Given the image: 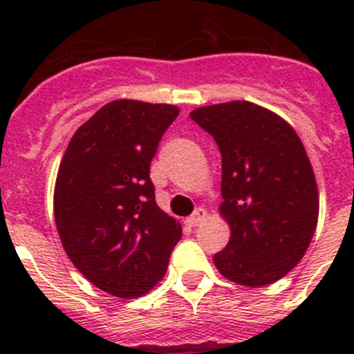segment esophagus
Here are the masks:
<instances>
[{
    "label": "esophagus",
    "instance_id": "obj_1",
    "mask_svg": "<svg viewBox=\"0 0 354 354\" xmlns=\"http://www.w3.org/2000/svg\"><path fill=\"white\" fill-rule=\"evenodd\" d=\"M205 218H207V211H205V209H202V207H198L195 212H193L192 216H189V218H186V223L189 225V227H196V225L202 223Z\"/></svg>",
    "mask_w": 354,
    "mask_h": 354
}]
</instances>
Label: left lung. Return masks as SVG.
I'll list each match as a JSON object with an SVG mask.
<instances>
[{"label": "left lung", "mask_w": 354, "mask_h": 354, "mask_svg": "<svg viewBox=\"0 0 354 354\" xmlns=\"http://www.w3.org/2000/svg\"><path fill=\"white\" fill-rule=\"evenodd\" d=\"M189 117L221 154L220 212L230 239L214 266L239 286L277 282L301 261L317 227V184L301 140L282 117L248 101Z\"/></svg>", "instance_id": "8db88e82"}]
</instances>
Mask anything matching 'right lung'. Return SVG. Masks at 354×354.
Instances as JSON below:
<instances>
[{
    "label": "right lung",
    "instance_id": "right-lung-1",
    "mask_svg": "<svg viewBox=\"0 0 354 354\" xmlns=\"http://www.w3.org/2000/svg\"><path fill=\"white\" fill-rule=\"evenodd\" d=\"M177 115L171 104L108 102L74 133L58 168L53 204L65 253L117 298L149 292L183 236L150 180V161Z\"/></svg>",
    "mask_w": 354,
    "mask_h": 354
}]
</instances>
